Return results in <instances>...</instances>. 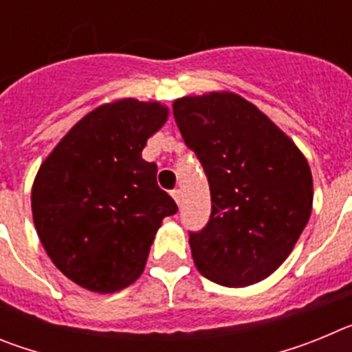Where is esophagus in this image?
<instances>
[{
    "instance_id": "esophagus-1",
    "label": "esophagus",
    "mask_w": 352,
    "mask_h": 352,
    "mask_svg": "<svg viewBox=\"0 0 352 352\" xmlns=\"http://www.w3.org/2000/svg\"><path fill=\"white\" fill-rule=\"evenodd\" d=\"M170 195H173L174 197V201H176V203H182V199H183V192L179 190V188H176V190H173L170 192Z\"/></svg>"
}]
</instances>
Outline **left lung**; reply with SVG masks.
Segmentation results:
<instances>
[{
  "label": "left lung",
  "mask_w": 352,
  "mask_h": 352,
  "mask_svg": "<svg viewBox=\"0 0 352 352\" xmlns=\"http://www.w3.org/2000/svg\"><path fill=\"white\" fill-rule=\"evenodd\" d=\"M173 114L210 183V220L190 232L195 266L226 287L261 282L287 259L309 222V164L266 114L234 93L185 96Z\"/></svg>",
  "instance_id": "1"
}]
</instances>
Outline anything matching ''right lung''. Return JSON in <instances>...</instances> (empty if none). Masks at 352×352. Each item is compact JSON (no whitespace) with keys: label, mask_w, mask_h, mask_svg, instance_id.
<instances>
[{"label":"right lung","mask_w":352,"mask_h":352,"mask_svg":"<svg viewBox=\"0 0 352 352\" xmlns=\"http://www.w3.org/2000/svg\"><path fill=\"white\" fill-rule=\"evenodd\" d=\"M167 107L133 98L100 105L61 139L38 169L31 210L56 268L95 292H114L144 270L162 220L178 211L142 148Z\"/></svg>","instance_id":"obj_1"}]
</instances>
